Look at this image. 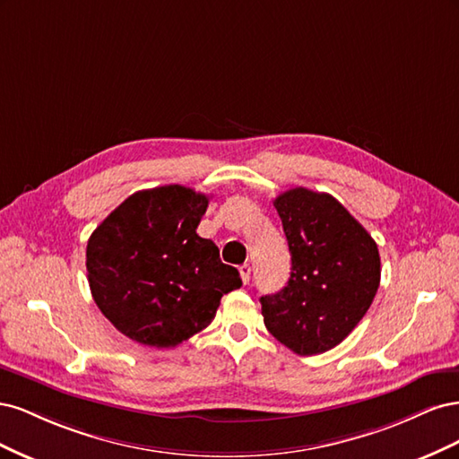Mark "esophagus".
I'll list each match as a JSON object with an SVG mask.
<instances>
[{
	"mask_svg": "<svg viewBox=\"0 0 459 459\" xmlns=\"http://www.w3.org/2000/svg\"><path fill=\"white\" fill-rule=\"evenodd\" d=\"M239 273H241L243 283L247 285L248 280H251V266H248V264H243V266H239Z\"/></svg>",
	"mask_w": 459,
	"mask_h": 459,
	"instance_id": "esophagus-1",
	"label": "esophagus"
}]
</instances>
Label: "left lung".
<instances>
[{"mask_svg":"<svg viewBox=\"0 0 459 459\" xmlns=\"http://www.w3.org/2000/svg\"><path fill=\"white\" fill-rule=\"evenodd\" d=\"M290 253V277L260 297L264 324L300 356L331 351L369 310L381 281L377 243L327 193L295 187L273 201Z\"/></svg>","mask_w":459,"mask_h":459,"instance_id":"1","label":"left lung"}]
</instances>
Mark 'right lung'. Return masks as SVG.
Masks as SVG:
<instances>
[{
	"mask_svg": "<svg viewBox=\"0 0 459 459\" xmlns=\"http://www.w3.org/2000/svg\"><path fill=\"white\" fill-rule=\"evenodd\" d=\"M211 197L184 186L130 195L95 228L86 248L91 297L128 339L172 349L212 322L239 272L197 235Z\"/></svg>",
	"mask_w": 459,
	"mask_h": 459,
	"instance_id": "add662e5",
	"label": "right lung"
}]
</instances>
